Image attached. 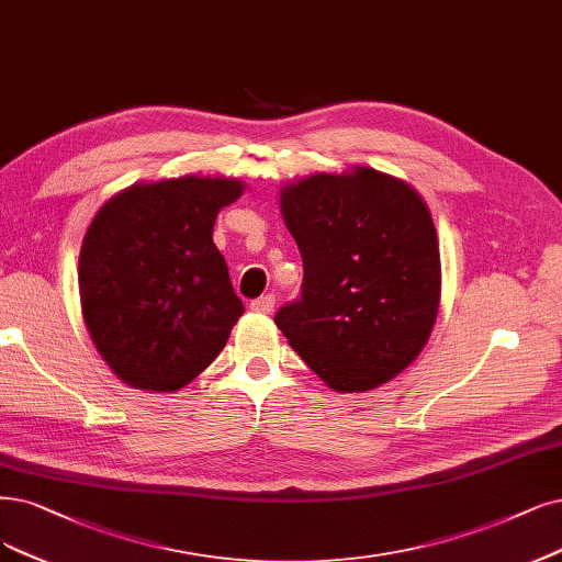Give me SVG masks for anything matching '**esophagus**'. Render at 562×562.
<instances>
[{
	"mask_svg": "<svg viewBox=\"0 0 562 562\" xmlns=\"http://www.w3.org/2000/svg\"><path fill=\"white\" fill-rule=\"evenodd\" d=\"M276 307V296L273 294H266V296H259L255 299L252 303H249V310H255V313H270V310Z\"/></svg>",
	"mask_w": 562,
	"mask_h": 562,
	"instance_id": "1",
	"label": "esophagus"
}]
</instances>
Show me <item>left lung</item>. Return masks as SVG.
<instances>
[{
  "mask_svg": "<svg viewBox=\"0 0 562 562\" xmlns=\"http://www.w3.org/2000/svg\"><path fill=\"white\" fill-rule=\"evenodd\" d=\"M280 207L303 259L301 299L276 315L289 345L342 393L396 378L440 307V245L424 199L357 166L282 187Z\"/></svg>",
  "mask_w": 562,
  "mask_h": 562,
  "instance_id": "left-lung-1",
  "label": "left lung"
}]
</instances>
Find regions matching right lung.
<instances>
[{
	"label": "right lung",
	"instance_id": "add662e5",
	"mask_svg": "<svg viewBox=\"0 0 562 562\" xmlns=\"http://www.w3.org/2000/svg\"><path fill=\"white\" fill-rule=\"evenodd\" d=\"M234 178L138 182L94 215L78 259L82 319L115 375L145 391H178L215 361L243 315L213 243Z\"/></svg>",
	"mask_w": 562,
	"mask_h": 562
}]
</instances>
